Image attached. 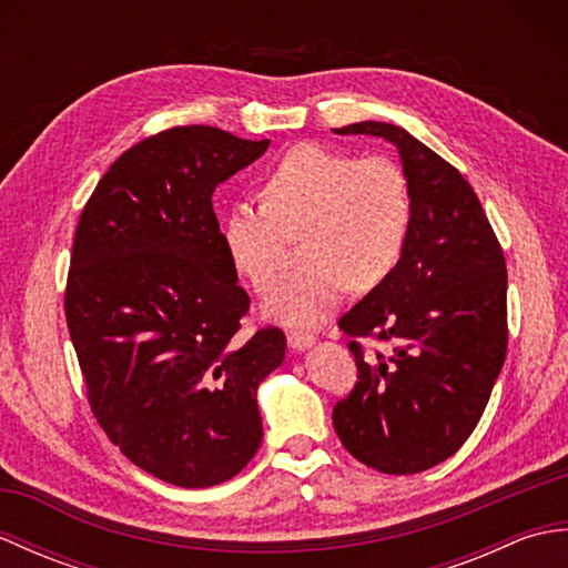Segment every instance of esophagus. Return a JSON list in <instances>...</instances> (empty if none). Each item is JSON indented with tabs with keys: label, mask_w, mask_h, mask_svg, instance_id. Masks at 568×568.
Wrapping results in <instances>:
<instances>
[{
	"label": "esophagus",
	"mask_w": 568,
	"mask_h": 568,
	"mask_svg": "<svg viewBox=\"0 0 568 568\" xmlns=\"http://www.w3.org/2000/svg\"><path fill=\"white\" fill-rule=\"evenodd\" d=\"M312 342H315V336L305 334V332H291V334H287V346H291L293 352H305V348L312 346Z\"/></svg>",
	"instance_id": "34e87169"
}]
</instances>
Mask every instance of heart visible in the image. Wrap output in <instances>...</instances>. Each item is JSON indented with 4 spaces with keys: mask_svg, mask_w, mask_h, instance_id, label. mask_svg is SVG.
Instances as JSON below:
<instances>
[{
    "mask_svg": "<svg viewBox=\"0 0 568 568\" xmlns=\"http://www.w3.org/2000/svg\"><path fill=\"white\" fill-rule=\"evenodd\" d=\"M413 195L400 165L385 155L356 159L303 143L275 163L263 204H236L224 222L234 268L258 295L285 275L287 244L303 241L310 268L283 285L265 315L287 327H317L346 293L373 291L400 263Z\"/></svg>",
    "mask_w": 568,
    "mask_h": 568,
    "instance_id": "obj_1",
    "label": "heart"
}]
</instances>
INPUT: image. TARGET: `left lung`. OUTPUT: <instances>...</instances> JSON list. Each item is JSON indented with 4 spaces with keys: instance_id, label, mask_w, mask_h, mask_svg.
<instances>
[{
    "instance_id": "left-lung-1",
    "label": "left lung",
    "mask_w": 568,
    "mask_h": 568,
    "mask_svg": "<svg viewBox=\"0 0 568 568\" xmlns=\"http://www.w3.org/2000/svg\"><path fill=\"white\" fill-rule=\"evenodd\" d=\"M334 134L395 143L413 195L400 263L339 320L358 383L334 407L346 452L381 474H419L476 429L508 352V271L466 178L405 129L358 122ZM364 335L394 344L364 359Z\"/></svg>"
}]
</instances>
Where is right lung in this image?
<instances>
[{
    "mask_svg": "<svg viewBox=\"0 0 568 568\" xmlns=\"http://www.w3.org/2000/svg\"><path fill=\"white\" fill-rule=\"evenodd\" d=\"M268 139L175 126L112 163L72 241L65 320L94 417L131 464L180 488L234 478L263 439L256 390L285 358L277 327L241 336L248 295L214 187Z\"/></svg>",
    "mask_w": 568,
    "mask_h": 568,
    "instance_id": "add662e5",
    "label": "right lung"
}]
</instances>
